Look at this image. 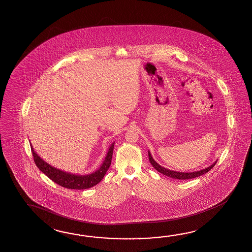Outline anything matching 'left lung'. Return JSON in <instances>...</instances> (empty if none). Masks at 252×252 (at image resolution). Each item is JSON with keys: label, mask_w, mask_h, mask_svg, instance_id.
Wrapping results in <instances>:
<instances>
[{"label": "left lung", "mask_w": 252, "mask_h": 252, "mask_svg": "<svg viewBox=\"0 0 252 252\" xmlns=\"http://www.w3.org/2000/svg\"><path fill=\"white\" fill-rule=\"evenodd\" d=\"M149 158H150V164L153 166V167L155 168L157 171L160 172L161 174L165 175L166 177H172V178H175V179H181V180H185V179H191V178H194V177H199V176H202L205 173L210 171L216 164L217 160L214 162V164H212L211 166L202 169V170H199V171L195 172H189V173H186V172H178V171H173L170 169H167L165 168L163 166H161L159 164H158L154 158H152V156L150 154V151H149Z\"/></svg>", "instance_id": "8db88e82"}]
</instances>
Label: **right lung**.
<instances>
[{"label":"right lung","mask_w":252,"mask_h":252,"mask_svg":"<svg viewBox=\"0 0 252 252\" xmlns=\"http://www.w3.org/2000/svg\"><path fill=\"white\" fill-rule=\"evenodd\" d=\"M31 147H32V151L33 158H34V162L40 171L43 172L52 181L63 188L81 190V189L93 188L98 183L101 182V180L103 178L104 175L106 174L109 167L111 166L114 142L110 146L107 155L105 157L100 168L97 169L96 171L93 172L91 174L83 175V176L71 174V173L61 170L59 168H56L55 166L49 165L46 161L43 160L42 158L35 152V150H33L32 143H31Z\"/></svg>","instance_id":"right-lung-1"}]
</instances>
